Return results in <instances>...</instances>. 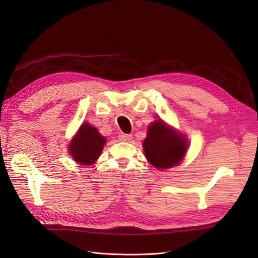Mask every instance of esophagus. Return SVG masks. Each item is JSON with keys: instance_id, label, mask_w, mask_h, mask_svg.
<instances>
[{"instance_id": "obj_1", "label": "esophagus", "mask_w": 258, "mask_h": 258, "mask_svg": "<svg viewBox=\"0 0 258 258\" xmlns=\"http://www.w3.org/2000/svg\"><path fill=\"white\" fill-rule=\"evenodd\" d=\"M120 141H124V142H128L132 139V135H127V134H120L118 136Z\"/></svg>"}]
</instances>
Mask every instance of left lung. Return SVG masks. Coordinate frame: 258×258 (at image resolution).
<instances>
[{
  "label": "left lung",
  "instance_id": "obj_1",
  "mask_svg": "<svg viewBox=\"0 0 258 258\" xmlns=\"http://www.w3.org/2000/svg\"><path fill=\"white\" fill-rule=\"evenodd\" d=\"M143 147L147 160L155 168L167 169L176 166L183 159L187 142L166 123L157 120L148 128Z\"/></svg>",
  "mask_w": 258,
  "mask_h": 258
}]
</instances>
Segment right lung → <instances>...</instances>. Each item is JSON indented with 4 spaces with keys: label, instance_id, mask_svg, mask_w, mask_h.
Wrapping results in <instances>:
<instances>
[{
    "label": "right lung",
    "instance_id": "1",
    "mask_svg": "<svg viewBox=\"0 0 258 258\" xmlns=\"http://www.w3.org/2000/svg\"><path fill=\"white\" fill-rule=\"evenodd\" d=\"M105 139L89 123H83L70 144V154L81 165H92L102 151Z\"/></svg>",
    "mask_w": 258,
    "mask_h": 258
}]
</instances>
